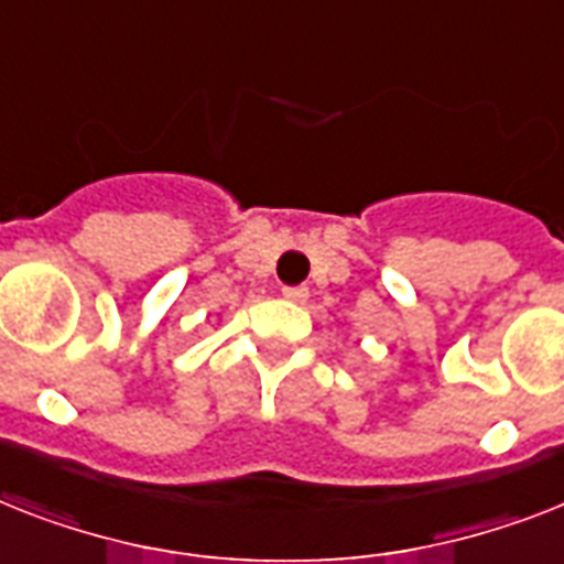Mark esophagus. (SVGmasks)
Returning <instances> with one entry per match:
<instances>
[{"instance_id": "1", "label": "esophagus", "mask_w": 564, "mask_h": 564, "mask_svg": "<svg viewBox=\"0 0 564 564\" xmlns=\"http://www.w3.org/2000/svg\"><path fill=\"white\" fill-rule=\"evenodd\" d=\"M283 297L292 301V304H304L306 297H310V290L306 286H283Z\"/></svg>"}]
</instances>
